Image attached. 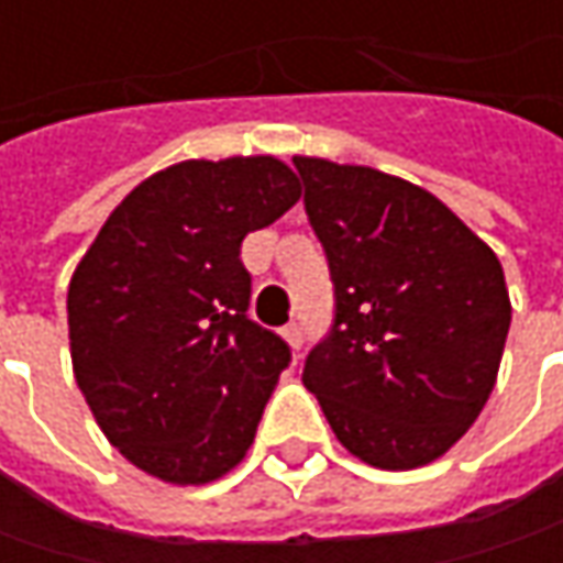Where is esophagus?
<instances>
[{
    "mask_svg": "<svg viewBox=\"0 0 563 563\" xmlns=\"http://www.w3.org/2000/svg\"><path fill=\"white\" fill-rule=\"evenodd\" d=\"M282 335H285V341L291 344L294 351H300V344H303V329H300V322H288V325L282 329Z\"/></svg>",
    "mask_w": 563,
    "mask_h": 563,
    "instance_id": "obj_1",
    "label": "esophagus"
}]
</instances>
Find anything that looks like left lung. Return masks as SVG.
Listing matches in <instances>:
<instances>
[{
  "label": "left lung",
  "instance_id": "obj_1",
  "mask_svg": "<svg viewBox=\"0 0 563 563\" xmlns=\"http://www.w3.org/2000/svg\"><path fill=\"white\" fill-rule=\"evenodd\" d=\"M294 168L335 285V319L303 385L354 457L378 470L429 464L495 388L510 329L501 263L404 178L313 156H294Z\"/></svg>",
  "mask_w": 563,
  "mask_h": 563
}]
</instances>
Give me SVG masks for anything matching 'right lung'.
<instances>
[{"mask_svg": "<svg viewBox=\"0 0 563 563\" xmlns=\"http://www.w3.org/2000/svg\"><path fill=\"white\" fill-rule=\"evenodd\" d=\"M297 200L272 156L187 159L134 187L77 263V388L143 473L203 486L244 461L291 347L247 316L241 241Z\"/></svg>", "mask_w": 563, "mask_h": 563, "instance_id": "1", "label": "right lung"}]
</instances>
